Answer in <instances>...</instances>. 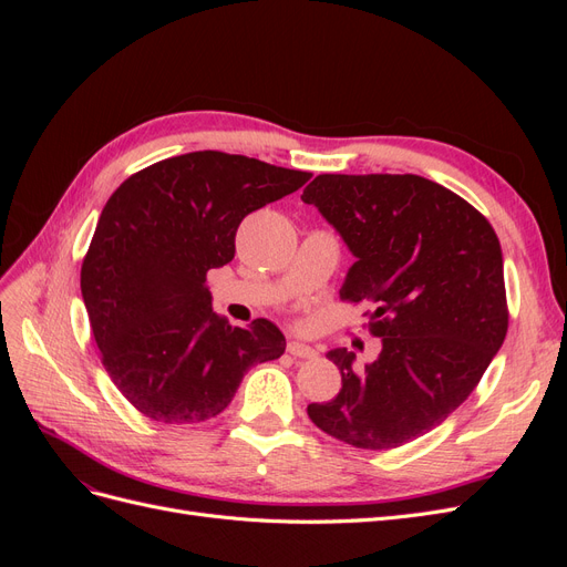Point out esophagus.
<instances>
[{"mask_svg": "<svg viewBox=\"0 0 567 567\" xmlns=\"http://www.w3.org/2000/svg\"><path fill=\"white\" fill-rule=\"evenodd\" d=\"M288 352L293 354V357H298V359H315L317 357L315 348L305 346V342H298V340H290L288 342Z\"/></svg>", "mask_w": 567, "mask_h": 567, "instance_id": "1", "label": "esophagus"}]
</instances>
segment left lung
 <instances>
[{
    "mask_svg": "<svg viewBox=\"0 0 567 567\" xmlns=\"http://www.w3.org/2000/svg\"><path fill=\"white\" fill-rule=\"evenodd\" d=\"M340 234L354 265L340 298L375 305L381 354L354 369L331 350L342 388L307 414L359 450L425 435L466 402L508 329L504 257L471 203L419 175H319L300 196Z\"/></svg>",
    "mask_w": 567,
    "mask_h": 567,
    "instance_id": "obj_1",
    "label": "left lung"
}]
</instances>
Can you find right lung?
<instances>
[{
  "mask_svg": "<svg viewBox=\"0 0 567 567\" xmlns=\"http://www.w3.org/2000/svg\"><path fill=\"white\" fill-rule=\"evenodd\" d=\"M219 151L151 165L101 210L80 288L101 359L117 390L158 423H200L225 411L244 373L279 359L284 333L213 312L210 269L234 260L241 219L310 179Z\"/></svg>",
  "mask_w": 567,
  "mask_h": 567,
  "instance_id": "right-lung-1",
  "label": "right lung"
}]
</instances>
